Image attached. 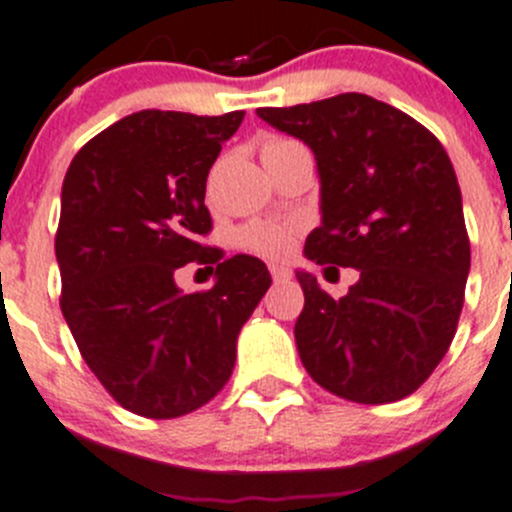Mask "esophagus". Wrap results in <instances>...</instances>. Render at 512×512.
<instances>
[{
  "instance_id": "1",
  "label": "esophagus",
  "mask_w": 512,
  "mask_h": 512,
  "mask_svg": "<svg viewBox=\"0 0 512 512\" xmlns=\"http://www.w3.org/2000/svg\"><path fill=\"white\" fill-rule=\"evenodd\" d=\"M270 275L275 280H288L293 272H290V267H285V265H270Z\"/></svg>"
}]
</instances>
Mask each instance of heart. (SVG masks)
I'll return each instance as SVG.
<instances>
[{"label": "heart", "mask_w": 512, "mask_h": 512, "mask_svg": "<svg viewBox=\"0 0 512 512\" xmlns=\"http://www.w3.org/2000/svg\"><path fill=\"white\" fill-rule=\"evenodd\" d=\"M295 146V141L288 138H270V141L262 143V154H270V151H280V148ZM295 234L298 227L288 222H250L237 232V242L245 250L255 252L262 257H285L295 245Z\"/></svg>", "instance_id": "1"}]
</instances>
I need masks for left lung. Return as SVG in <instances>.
I'll return each instance as SVG.
<instances>
[{"label":"left lung","instance_id":"left-lung-1","mask_svg":"<svg viewBox=\"0 0 512 512\" xmlns=\"http://www.w3.org/2000/svg\"><path fill=\"white\" fill-rule=\"evenodd\" d=\"M300 138L321 179V227L305 240L315 265L356 267L331 298L310 272L295 343L331 394L389 404L429 379L455 338L470 272L462 194L442 143L407 113L364 93L293 108H257Z\"/></svg>","mask_w":512,"mask_h":512}]
</instances>
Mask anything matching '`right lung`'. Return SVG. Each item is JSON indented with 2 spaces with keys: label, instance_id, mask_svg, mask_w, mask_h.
Instances as JSON below:
<instances>
[{
  "label": "right lung",
  "instance_id": "1",
  "mask_svg": "<svg viewBox=\"0 0 512 512\" xmlns=\"http://www.w3.org/2000/svg\"><path fill=\"white\" fill-rule=\"evenodd\" d=\"M242 118L138 111L90 138L62 181V315L100 384L141 417H181L222 391L272 283L257 257L199 242L209 169ZM194 259L217 264L218 280L181 294L173 275Z\"/></svg>",
  "mask_w": 512,
  "mask_h": 512
}]
</instances>
